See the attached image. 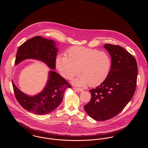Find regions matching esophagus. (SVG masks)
Listing matches in <instances>:
<instances>
[{"label":"esophagus","mask_w":148,"mask_h":148,"mask_svg":"<svg viewBox=\"0 0 148 148\" xmlns=\"http://www.w3.org/2000/svg\"><path fill=\"white\" fill-rule=\"evenodd\" d=\"M75 90H76L77 92H82L83 91V89L82 88H75Z\"/></svg>","instance_id":"1"}]
</instances>
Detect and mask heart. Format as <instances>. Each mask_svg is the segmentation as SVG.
Segmentation results:
<instances>
[{"instance_id":"b5f03b06","label":"heart","mask_w":148,"mask_h":148,"mask_svg":"<svg viewBox=\"0 0 148 148\" xmlns=\"http://www.w3.org/2000/svg\"><path fill=\"white\" fill-rule=\"evenodd\" d=\"M56 66L63 77L71 79L79 73L81 77L73 80L75 85H89L95 86L108 77L112 67V59L104 51L97 49L73 47L66 52V56L56 57Z\"/></svg>"}]
</instances>
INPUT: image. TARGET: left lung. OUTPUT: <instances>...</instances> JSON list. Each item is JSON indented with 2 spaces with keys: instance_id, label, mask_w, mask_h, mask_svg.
<instances>
[{
  "instance_id": "8db88e82",
  "label": "left lung",
  "mask_w": 148,
  "mask_h": 148,
  "mask_svg": "<svg viewBox=\"0 0 148 148\" xmlns=\"http://www.w3.org/2000/svg\"><path fill=\"white\" fill-rule=\"evenodd\" d=\"M110 54L112 67L106 80L90 90L92 98L84 106L89 116L96 121L112 119L125 108L135 91L138 66L135 59L119 45L104 44Z\"/></svg>"
}]
</instances>
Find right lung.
<instances>
[{
	"mask_svg": "<svg viewBox=\"0 0 148 148\" xmlns=\"http://www.w3.org/2000/svg\"><path fill=\"white\" fill-rule=\"evenodd\" d=\"M54 41L36 36L24 42L19 47L15 65L28 59L40 60L54 70L58 48ZM15 98L25 109L36 115H45L53 112L60 105L66 89L70 84L61 75L49 71L48 79L44 89L34 96H29L21 92L12 81Z\"/></svg>",
	"mask_w": 148,
	"mask_h": 148,
	"instance_id": "add662e5",
	"label": "right lung"
}]
</instances>
